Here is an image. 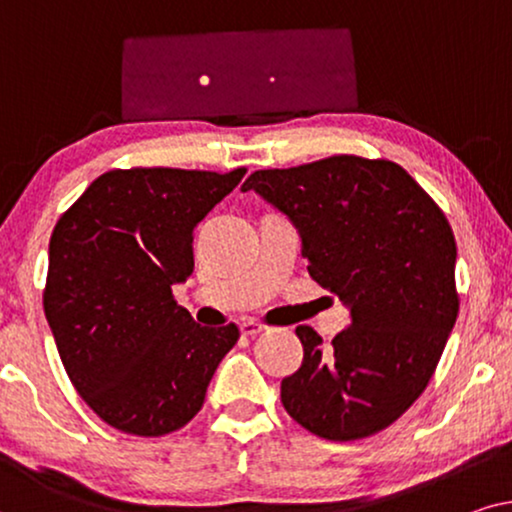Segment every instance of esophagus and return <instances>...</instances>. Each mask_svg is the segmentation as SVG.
I'll use <instances>...</instances> for the list:
<instances>
[{"mask_svg":"<svg viewBox=\"0 0 512 512\" xmlns=\"http://www.w3.org/2000/svg\"><path fill=\"white\" fill-rule=\"evenodd\" d=\"M262 330H264V323H260V320H255V318H245L243 323H241V332H243L245 337L260 335Z\"/></svg>","mask_w":512,"mask_h":512,"instance_id":"34e87169","label":"esophagus"}]
</instances>
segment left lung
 <instances>
[{
	"label": "left lung",
	"mask_w": 512,
	"mask_h": 512,
	"mask_svg": "<svg viewBox=\"0 0 512 512\" xmlns=\"http://www.w3.org/2000/svg\"><path fill=\"white\" fill-rule=\"evenodd\" d=\"M241 189L288 215L311 278L351 311L327 351L297 327L304 360L283 407L325 440L384 431L424 393L459 316L445 213L398 163L351 154L255 170Z\"/></svg>",
	"instance_id": "left-lung-1"
}]
</instances>
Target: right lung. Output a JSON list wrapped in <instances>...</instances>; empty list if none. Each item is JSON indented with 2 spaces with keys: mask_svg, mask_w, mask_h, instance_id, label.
Returning a JSON list of instances; mask_svg holds the SVG:
<instances>
[{
  "mask_svg": "<svg viewBox=\"0 0 512 512\" xmlns=\"http://www.w3.org/2000/svg\"><path fill=\"white\" fill-rule=\"evenodd\" d=\"M243 175L109 170L53 229L46 320L77 393L117 431L159 438L189 424L241 337L234 323H194L173 285L194 271V227Z\"/></svg>",
  "mask_w": 512,
  "mask_h": 512,
  "instance_id": "1",
  "label": "right lung"
}]
</instances>
